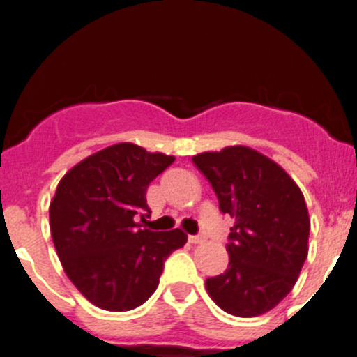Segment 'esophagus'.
<instances>
[{
    "label": "esophagus",
    "instance_id": "34e87169",
    "mask_svg": "<svg viewBox=\"0 0 357 357\" xmlns=\"http://www.w3.org/2000/svg\"><path fill=\"white\" fill-rule=\"evenodd\" d=\"M204 241H206L204 236H189V243H193V245H200Z\"/></svg>",
    "mask_w": 357,
    "mask_h": 357
}]
</instances>
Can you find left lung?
<instances>
[{"label":"left lung","mask_w":357,"mask_h":357,"mask_svg":"<svg viewBox=\"0 0 357 357\" xmlns=\"http://www.w3.org/2000/svg\"><path fill=\"white\" fill-rule=\"evenodd\" d=\"M193 162L234 218L229 268L206 280L207 293L229 314H264L291 291L307 257L304 195L275 160L243 144L197 153Z\"/></svg>","instance_id":"8db88e82"}]
</instances>
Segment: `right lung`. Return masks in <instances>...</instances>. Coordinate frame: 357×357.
<instances>
[{"mask_svg": "<svg viewBox=\"0 0 357 357\" xmlns=\"http://www.w3.org/2000/svg\"><path fill=\"white\" fill-rule=\"evenodd\" d=\"M175 160L134 143H118L75 164L50 202V230L66 275L105 311H130L159 286L164 261L184 247L181 229H141L146 189Z\"/></svg>", "mask_w": 357, "mask_h": 357, "instance_id": "right-lung-1", "label": "right lung"}]
</instances>
